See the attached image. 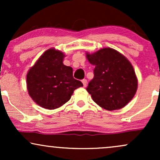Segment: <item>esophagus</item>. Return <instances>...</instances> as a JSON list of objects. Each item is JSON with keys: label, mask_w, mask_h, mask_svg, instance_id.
<instances>
[{"label": "esophagus", "mask_w": 160, "mask_h": 160, "mask_svg": "<svg viewBox=\"0 0 160 160\" xmlns=\"http://www.w3.org/2000/svg\"><path fill=\"white\" fill-rule=\"evenodd\" d=\"M82 82L83 84V87H86V85H87V80L86 79H83V80H82Z\"/></svg>", "instance_id": "esophagus-1"}]
</instances>
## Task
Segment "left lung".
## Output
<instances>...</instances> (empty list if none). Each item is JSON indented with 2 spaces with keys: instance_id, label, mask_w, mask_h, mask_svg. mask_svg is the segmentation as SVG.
Returning <instances> with one entry per match:
<instances>
[{
  "instance_id": "obj_1",
  "label": "left lung",
  "mask_w": 160,
  "mask_h": 160,
  "mask_svg": "<svg viewBox=\"0 0 160 160\" xmlns=\"http://www.w3.org/2000/svg\"><path fill=\"white\" fill-rule=\"evenodd\" d=\"M86 57L95 65L94 78L86 87L93 101L108 111L126 106L132 99L138 87L132 64L111 48L102 49Z\"/></svg>"
}]
</instances>
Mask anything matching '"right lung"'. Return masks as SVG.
Segmentation results:
<instances>
[{
  "mask_svg": "<svg viewBox=\"0 0 160 160\" xmlns=\"http://www.w3.org/2000/svg\"><path fill=\"white\" fill-rule=\"evenodd\" d=\"M62 52L49 49L40 57L27 74L29 95L38 105L49 110L61 107L82 86L73 78V69L63 64Z\"/></svg>",
  "mask_w": 160,
  "mask_h": 160,
  "instance_id": "1",
  "label": "right lung"
}]
</instances>
